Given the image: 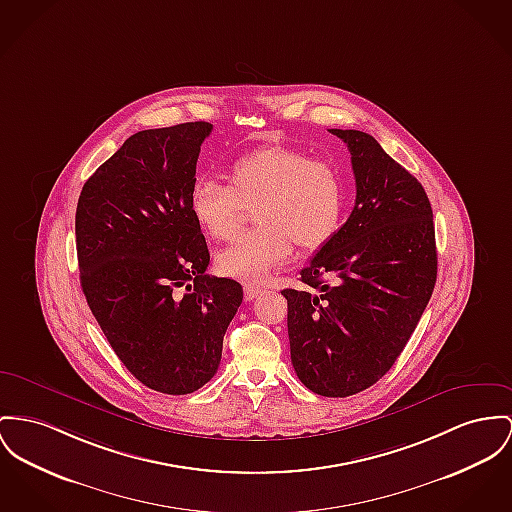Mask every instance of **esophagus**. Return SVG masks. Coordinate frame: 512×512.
<instances>
[{
	"label": "esophagus",
	"instance_id": "esophagus-1",
	"mask_svg": "<svg viewBox=\"0 0 512 512\" xmlns=\"http://www.w3.org/2000/svg\"><path fill=\"white\" fill-rule=\"evenodd\" d=\"M260 293H262V289H260V287L244 285V301H252V299H256Z\"/></svg>",
	"mask_w": 512,
	"mask_h": 512
}]
</instances>
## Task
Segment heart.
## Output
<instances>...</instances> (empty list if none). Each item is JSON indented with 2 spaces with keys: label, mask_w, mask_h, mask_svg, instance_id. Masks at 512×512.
I'll use <instances>...</instances> for the list:
<instances>
[{
  "label": "heart",
  "mask_w": 512,
  "mask_h": 512,
  "mask_svg": "<svg viewBox=\"0 0 512 512\" xmlns=\"http://www.w3.org/2000/svg\"><path fill=\"white\" fill-rule=\"evenodd\" d=\"M252 207L258 227L219 252L217 268L227 277L258 283L291 254L293 242L318 250L338 233L345 182L328 161L268 145L239 157L229 169V184L198 178L190 188V211L209 239H233Z\"/></svg>",
  "instance_id": "b5f03b06"
}]
</instances>
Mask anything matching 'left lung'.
<instances>
[{
  "label": "left lung",
  "instance_id": "left-lung-1",
  "mask_svg": "<svg viewBox=\"0 0 512 512\" xmlns=\"http://www.w3.org/2000/svg\"><path fill=\"white\" fill-rule=\"evenodd\" d=\"M351 153L355 207L283 289L291 363L314 394L373 386L408 343L437 281L433 209L419 180L359 130H332Z\"/></svg>",
  "mask_w": 512,
  "mask_h": 512
}]
</instances>
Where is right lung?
I'll list each match as a JSON object with an SVG mask.
<instances>
[{
    "label": "right lung",
    "mask_w": 512,
    "mask_h": 512,
    "mask_svg": "<svg viewBox=\"0 0 512 512\" xmlns=\"http://www.w3.org/2000/svg\"><path fill=\"white\" fill-rule=\"evenodd\" d=\"M211 130L186 122L128 137L85 182L75 211L87 305L124 367L172 396L217 373L242 303L240 283L205 273L209 250L190 211Z\"/></svg>",
    "instance_id": "add662e5"
}]
</instances>
